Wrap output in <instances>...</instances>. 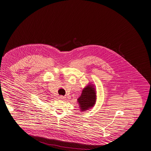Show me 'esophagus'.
<instances>
[{"label":"esophagus","mask_w":151,"mask_h":151,"mask_svg":"<svg viewBox=\"0 0 151 151\" xmlns=\"http://www.w3.org/2000/svg\"><path fill=\"white\" fill-rule=\"evenodd\" d=\"M59 99H64L65 97L63 96H59Z\"/></svg>","instance_id":"1"}]
</instances>
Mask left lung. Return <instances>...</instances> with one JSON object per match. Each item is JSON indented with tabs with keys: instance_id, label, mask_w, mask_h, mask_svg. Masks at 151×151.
I'll use <instances>...</instances> for the list:
<instances>
[{
	"instance_id": "8db88e82",
	"label": "left lung",
	"mask_w": 151,
	"mask_h": 151,
	"mask_svg": "<svg viewBox=\"0 0 151 151\" xmlns=\"http://www.w3.org/2000/svg\"><path fill=\"white\" fill-rule=\"evenodd\" d=\"M93 86L88 85L82 91L78 101L81 111H85L93 106L96 102V92Z\"/></svg>"
}]
</instances>
